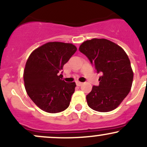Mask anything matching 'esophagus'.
<instances>
[{"label": "esophagus", "mask_w": 147, "mask_h": 147, "mask_svg": "<svg viewBox=\"0 0 147 147\" xmlns=\"http://www.w3.org/2000/svg\"><path fill=\"white\" fill-rule=\"evenodd\" d=\"M82 84H83V83H82V82H76V84H77V86H81L82 85Z\"/></svg>", "instance_id": "34e87169"}]
</instances>
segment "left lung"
Here are the masks:
<instances>
[{"instance_id":"1","label":"left lung","mask_w":147,"mask_h":147,"mask_svg":"<svg viewBox=\"0 0 147 147\" xmlns=\"http://www.w3.org/2000/svg\"><path fill=\"white\" fill-rule=\"evenodd\" d=\"M79 50L87 57L97 73H102L99 86H93L86 95L88 105L99 112L115 109L131 90L133 72L124 50L104 38L84 41Z\"/></svg>"}]
</instances>
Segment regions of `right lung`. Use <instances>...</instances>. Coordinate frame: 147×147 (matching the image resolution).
<instances>
[{
    "label": "right lung",
    "instance_id": "add662e5",
    "mask_svg": "<svg viewBox=\"0 0 147 147\" xmlns=\"http://www.w3.org/2000/svg\"><path fill=\"white\" fill-rule=\"evenodd\" d=\"M76 51L71 43L49 42L30 55L23 73L25 90L41 110L56 113L70 105L76 84L62 80L59 73Z\"/></svg>",
    "mask_w": 147,
    "mask_h": 147
}]
</instances>
